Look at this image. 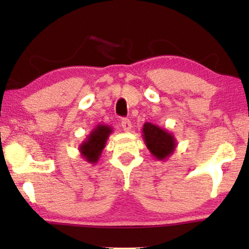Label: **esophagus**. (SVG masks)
<instances>
[{"label": "esophagus", "mask_w": 249, "mask_h": 249, "mask_svg": "<svg viewBox=\"0 0 249 249\" xmlns=\"http://www.w3.org/2000/svg\"><path fill=\"white\" fill-rule=\"evenodd\" d=\"M121 125H122V129H124V131H130L132 128L131 122H130V120H128V119H122Z\"/></svg>", "instance_id": "obj_1"}]
</instances>
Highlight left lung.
Segmentation results:
<instances>
[{
  "label": "left lung",
  "mask_w": 249,
  "mask_h": 249,
  "mask_svg": "<svg viewBox=\"0 0 249 249\" xmlns=\"http://www.w3.org/2000/svg\"><path fill=\"white\" fill-rule=\"evenodd\" d=\"M142 139L151 154L159 161H164L176 151L177 141L171 132L151 122L142 125Z\"/></svg>",
  "instance_id": "1"
}]
</instances>
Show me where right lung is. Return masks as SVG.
<instances>
[{
    "label": "right lung",
    "mask_w": 249,
    "mask_h": 249,
    "mask_svg": "<svg viewBox=\"0 0 249 249\" xmlns=\"http://www.w3.org/2000/svg\"><path fill=\"white\" fill-rule=\"evenodd\" d=\"M112 132L113 129L107 124H97L90 131L86 139L79 145L80 155L85 159V161L91 164L97 163Z\"/></svg>",
    "instance_id": "1"
}]
</instances>
